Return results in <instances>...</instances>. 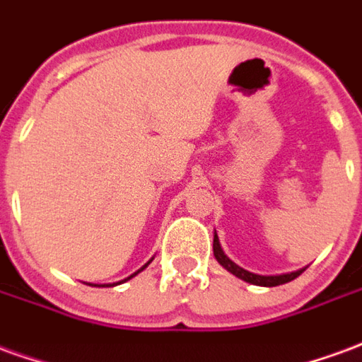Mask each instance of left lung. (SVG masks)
<instances>
[{"label":"left lung","mask_w":362,"mask_h":362,"mask_svg":"<svg viewBox=\"0 0 362 362\" xmlns=\"http://www.w3.org/2000/svg\"><path fill=\"white\" fill-rule=\"evenodd\" d=\"M213 254H215V258L219 262L221 266L225 267L227 272H230L236 277H240L246 283H252V285H259V287H277V285H283V283H288V281L296 279L304 269H298V272L293 273H283V275H256V273H250L243 269V267H238L235 262H230V259L225 256V252L221 250V244L219 238H217V233H215V238H213Z\"/></svg>","instance_id":"obj_1"}]
</instances>
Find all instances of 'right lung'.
<instances>
[{
	"mask_svg": "<svg viewBox=\"0 0 362 362\" xmlns=\"http://www.w3.org/2000/svg\"><path fill=\"white\" fill-rule=\"evenodd\" d=\"M149 264H151V262H147V264H145V266H143V267H141V269H139V272H143V269H145V267L149 266ZM139 272H135V273H134V275H129V277H127V279H132V277H135V275H137V273H139ZM127 279H124V281H127ZM95 287H96V285H95ZM98 287H100V285H98ZM103 287H104V285H103Z\"/></svg>",
	"mask_w": 362,
	"mask_h": 362,
	"instance_id": "add662e5",
	"label": "right lung"
}]
</instances>
